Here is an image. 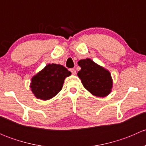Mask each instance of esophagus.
Masks as SVG:
<instances>
[{
    "label": "esophagus",
    "mask_w": 146,
    "mask_h": 146,
    "mask_svg": "<svg viewBox=\"0 0 146 146\" xmlns=\"http://www.w3.org/2000/svg\"><path fill=\"white\" fill-rule=\"evenodd\" d=\"M70 72L72 73V74H73V75L76 74V70H75L74 68H70Z\"/></svg>",
    "instance_id": "obj_1"
}]
</instances>
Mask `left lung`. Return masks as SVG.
Returning <instances> with one entry per match:
<instances>
[{"instance_id":"obj_1","label":"left lung","mask_w":146,"mask_h":146,"mask_svg":"<svg viewBox=\"0 0 146 146\" xmlns=\"http://www.w3.org/2000/svg\"><path fill=\"white\" fill-rule=\"evenodd\" d=\"M78 64L81 68L78 76L90 93L98 97H105L110 93L112 80L108 70L89 58L80 60Z\"/></svg>"}]
</instances>
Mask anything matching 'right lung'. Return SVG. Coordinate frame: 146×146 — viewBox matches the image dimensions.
I'll return each instance as SVG.
<instances>
[{
    "mask_svg": "<svg viewBox=\"0 0 146 146\" xmlns=\"http://www.w3.org/2000/svg\"><path fill=\"white\" fill-rule=\"evenodd\" d=\"M70 74L61 65L48 64L32 78L31 90L38 99L49 100L61 91L65 78Z\"/></svg>",
    "mask_w": 146,
    "mask_h": 146,
    "instance_id": "obj_1",
    "label": "right lung"
}]
</instances>
